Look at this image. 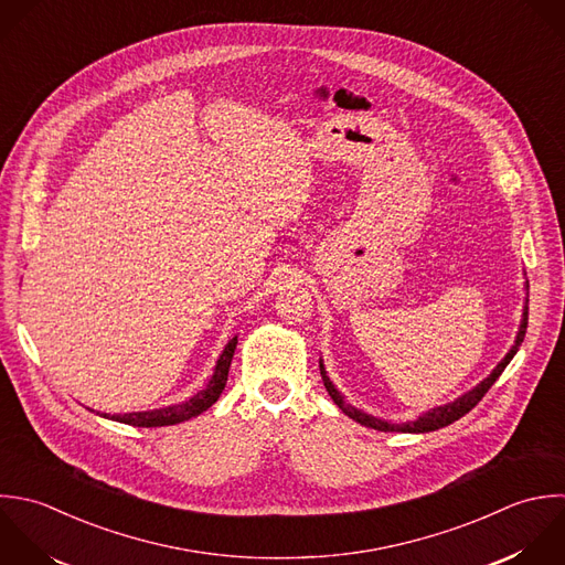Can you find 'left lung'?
<instances>
[{
  "mask_svg": "<svg viewBox=\"0 0 565 565\" xmlns=\"http://www.w3.org/2000/svg\"><path fill=\"white\" fill-rule=\"evenodd\" d=\"M526 290H529V281H526ZM526 328H529V306L524 308V319H522V326H520V332H518V341H515V345L511 348V352L504 356V361L493 370V374L489 376V379H484L476 390H471L469 394H465L462 398H458L456 403H451V405H445V407H436V409H431L429 414H425V416H420L418 420H414V423H403V425H392V423H385V420H379V418H374V416H367V414H363V412H359V409H354V407H350V405H345V401L341 398V394L334 390V385L330 383V379L326 376V367H323V363L319 365L321 367V379H323V385H326V390H328V394L332 396V401L339 405V409L345 414V416H350L352 420H356V423H361V425H365V427H370V429H376V431H407V434H427V431H436V429H443V427H447V425H451V423H456V420H460L465 414H469L484 396H487V392L493 387V383L502 376V372L507 370V365L513 361V356L518 354V350H520V345L524 343V337H526Z\"/></svg>",
  "mask_w": 565,
  "mask_h": 565,
  "instance_id": "1",
  "label": "left lung"
}]
</instances>
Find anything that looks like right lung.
I'll return each mask as SVG.
<instances>
[{
    "label": "right lung",
    "mask_w": 565,
    "mask_h": 565,
    "mask_svg": "<svg viewBox=\"0 0 565 565\" xmlns=\"http://www.w3.org/2000/svg\"><path fill=\"white\" fill-rule=\"evenodd\" d=\"M237 345V337L224 348L217 365H215V374L209 381V385L198 392L193 398H189L182 405H173V407H164V409H153V412H138V414H122V416H111V420L131 425V427H167V425H178L184 423L189 418L200 416L202 412H206L222 394L226 379H228V367L233 361V352ZM103 418H109L107 414H100Z\"/></svg>",
    "instance_id": "add662e5"
}]
</instances>
